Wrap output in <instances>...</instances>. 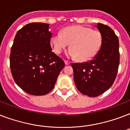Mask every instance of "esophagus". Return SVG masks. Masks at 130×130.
Segmentation results:
<instances>
[{
    "mask_svg": "<svg viewBox=\"0 0 130 130\" xmlns=\"http://www.w3.org/2000/svg\"><path fill=\"white\" fill-rule=\"evenodd\" d=\"M65 64L66 65H70V62L68 61H65Z\"/></svg>",
    "mask_w": 130,
    "mask_h": 130,
    "instance_id": "esophagus-1",
    "label": "esophagus"
}]
</instances>
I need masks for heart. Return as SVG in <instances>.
<instances>
[{"instance_id": "1", "label": "heart", "mask_w": 130, "mask_h": 130, "mask_svg": "<svg viewBox=\"0 0 130 130\" xmlns=\"http://www.w3.org/2000/svg\"><path fill=\"white\" fill-rule=\"evenodd\" d=\"M51 41L55 53H61L70 44L67 56L86 61L94 58L100 51L102 36L99 31L90 27L75 25L65 27L61 33L53 34Z\"/></svg>"}]
</instances>
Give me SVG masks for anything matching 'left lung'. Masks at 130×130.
<instances>
[{
  "label": "left lung",
  "mask_w": 130,
  "mask_h": 130,
  "mask_svg": "<svg viewBox=\"0 0 130 130\" xmlns=\"http://www.w3.org/2000/svg\"><path fill=\"white\" fill-rule=\"evenodd\" d=\"M102 36V45L89 62L71 63L77 90L90 97L98 96L113 85L119 65V39L111 27L96 25Z\"/></svg>",
  "instance_id": "1"
}]
</instances>
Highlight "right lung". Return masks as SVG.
Segmentation results:
<instances>
[{
  "mask_svg": "<svg viewBox=\"0 0 130 130\" xmlns=\"http://www.w3.org/2000/svg\"><path fill=\"white\" fill-rule=\"evenodd\" d=\"M49 24L28 23L17 31L10 55V67L15 83L27 94L42 96L53 89L65 67L52 52Z\"/></svg>",
  "mask_w": 130,
  "mask_h": 130,
  "instance_id": "add662e5",
  "label": "right lung"
}]
</instances>
